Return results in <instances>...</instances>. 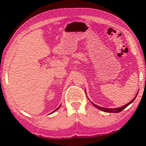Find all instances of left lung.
<instances>
[{
	"mask_svg": "<svg viewBox=\"0 0 146 146\" xmlns=\"http://www.w3.org/2000/svg\"><path fill=\"white\" fill-rule=\"evenodd\" d=\"M85 92L86 93V91H85ZM138 93L137 92V94L136 95L135 97H134V98H133V100L131 101H130V102L129 103H127V104H125L124 106H122V107H120V108H103V107H100V106H97L95 104L93 103L91 101H90V102H91V104L95 106V108H97V109H98V110H100L101 111H104V112H107V113H119L120 111H122L123 110V109H125L126 107H127L128 106H129V104H131L133 101L135 100V99L136 98V97H137V96L138 95Z\"/></svg>",
	"mask_w": 146,
	"mask_h": 146,
	"instance_id": "left-lung-1",
	"label": "left lung"
}]
</instances>
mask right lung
Here are the masks:
<instances>
[{
    "label": "right lung",
    "instance_id": "right-lung-1",
    "mask_svg": "<svg viewBox=\"0 0 146 146\" xmlns=\"http://www.w3.org/2000/svg\"><path fill=\"white\" fill-rule=\"evenodd\" d=\"M60 105H61V104H60ZM60 106H59V107H58V108H56V110H54V111H53V112H51V113H54V112H55V111H56V110H58V108H60Z\"/></svg>",
    "mask_w": 146,
    "mask_h": 146
}]
</instances>
